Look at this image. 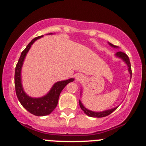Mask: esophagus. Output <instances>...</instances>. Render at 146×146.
Masks as SVG:
<instances>
[{
    "label": "esophagus",
    "instance_id": "1",
    "mask_svg": "<svg viewBox=\"0 0 146 146\" xmlns=\"http://www.w3.org/2000/svg\"><path fill=\"white\" fill-rule=\"evenodd\" d=\"M82 79H83V76H82L81 74H77V75L76 76V80L80 81V80H82Z\"/></svg>",
    "mask_w": 146,
    "mask_h": 146
}]
</instances>
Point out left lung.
Here are the masks:
<instances>
[{"label":"left lung","mask_w":146,"mask_h":146,"mask_svg":"<svg viewBox=\"0 0 146 146\" xmlns=\"http://www.w3.org/2000/svg\"><path fill=\"white\" fill-rule=\"evenodd\" d=\"M108 44H109V45L110 46V47H114V48H118V46H115V45L112 44L110 43V42H108ZM115 56L116 58H118L121 59V60H123L125 64H126V66H127V67H128L129 73V74H130V79H131V64H130L129 58V57L127 56V55H126V54H125L124 52L119 51V52H116V53L115 54ZM80 95H82V90H81V91H80ZM79 104H80V108L82 109V111L84 112V113H86L87 115H88V116H90V117H94V118H102V117L108 116V115L111 114V113H113V111H115V110L118 108V107L119 106V105H118V106L115 107V108H111V109L106 110H103V111L95 112V111H92V110H90L87 109V108H86V107L83 105V104H82V103L81 102L80 100L79 101Z\"/></svg>","instance_id":"obj_1"}]
</instances>
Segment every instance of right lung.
Returning <instances> with one entry per match:
<instances>
[{
  "mask_svg": "<svg viewBox=\"0 0 146 146\" xmlns=\"http://www.w3.org/2000/svg\"><path fill=\"white\" fill-rule=\"evenodd\" d=\"M53 33H48V35H52ZM43 37V36L36 37L31 42L27 45L26 48L22 52L17 64L15 68V91H16L17 96L21 104L29 113L37 116H44L50 114L53 111L57 106L58 102V99L60 94L62 90L65 88L68 83L72 82L74 80V78H70L66 80L58 81L55 82V84L50 88L49 92L46 95L41 97L33 98L28 96L25 92L22 84L21 72L23 68V63L26 57L27 53L31 47L32 44L34 43L37 39Z\"/></svg>",
  "mask_w": 146,
  "mask_h": 146,
  "instance_id": "obj_1",
  "label": "right lung"
}]
</instances>
